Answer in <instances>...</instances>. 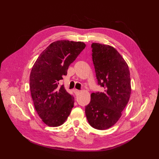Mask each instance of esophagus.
Instances as JSON below:
<instances>
[{"mask_svg": "<svg viewBox=\"0 0 159 159\" xmlns=\"http://www.w3.org/2000/svg\"><path fill=\"white\" fill-rule=\"evenodd\" d=\"M74 92L75 93L76 95H78V94H79V93H80V90H78V89H74Z\"/></svg>", "mask_w": 159, "mask_h": 159, "instance_id": "34e87169", "label": "esophagus"}]
</instances>
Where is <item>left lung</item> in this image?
Wrapping results in <instances>:
<instances>
[{
	"instance_id": "left-lung-1",
	"label": "left lung",
	"mask_w": 159,
	"mask_h": 159,
	"mask_svg": "<svg viewBox=\"0 0 159 159\" xmlns=\"http://www.w3.org/2000/svg\"><path fill=\"white\" fill-rule=\"evenodd\" d=\"M92 48L98 84L104 90L91 94L90 102L85 107V115L93 128L105 130L117 122L129 101L130 71L113 47L93 43Z\"/></svg>"
}]
</instances>
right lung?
Returning a JSON list of instances; mask_svg holds the SVG:
<instances>
[{
    "label": "right lung",
    "mask_w": 159,
    "mask_h": 159,
    "mask_svg": "<svg viewBox=\"0 0 159 159\" xmlns=\"http://www.w3.org/2000/svg\"><path fill=\"white\" fill-rule=\"evenodd\" d=\"M85 44L61 40L53 42L39 56L30 75V90L37 113L46 125L63 124L74 107V97L59 80L67 75L68 67Z\"/></svg>",
    "instance_id": "1"
}]
</instances>
